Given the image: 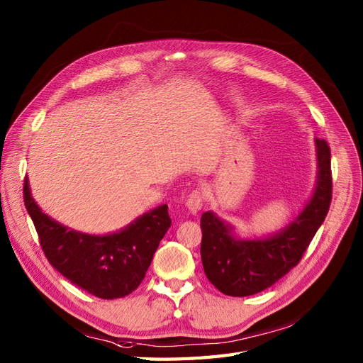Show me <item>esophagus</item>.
<instances>
[{"label":"esophagus","instance_id":"obj_1","mask_svg":"<svg viewBox=\"0 0 363 363\" xmlns=\"http://www.w3.org/2000/svg\"><path fill=\"white\" fill-rule=\"evenodd\" d=\"M203 202H205L203 193L201 190H194L189 196V199H186V208H189L193 214H196V213H199L202 209Z\"/></svg>","mask_w":363,"mask_h":363}]
</instances>
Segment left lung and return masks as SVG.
<instances>
[{
    "mask_svg": "<svg viewBox=\"0 0 363 363\" xmlns=\"http://www.w3.org/2000/svg\"><path fill=\"white\" fill-rule=\"evenodd\" d=\"M318 155V181L303 213L277 235L241 241L229 235L230 228L211 211L201 218V256L203 270L220 292L232 297L253 296L270 288L303 258L312 238L329 213L332 202L330 146L315 140Z\"/></svg>",
    "mask_w": 363,
    "mask_h": 363,
    "instance_id": "obj_1",
    "label": "left lung"
}]
</instances>
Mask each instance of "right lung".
<instances>
[{"instance_id": "add662e5", "label": "right lung", "mask_w": 363, "mask_h": 363, "mask_svg": "<svg viewBox=\"0 0 363 363\" xmlns=\"http://www.w3.org/2000/svg\"><path fill=\"white\" fill-rule=\"evenodd\" d=\"M24 203L48 262L67 280L104 300L121 298L138 288L172 225L161 205L111 235H86L58 225L34 203L24 179Z\"/></svg>"}]
</instances>
